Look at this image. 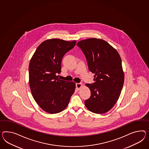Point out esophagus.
I'll list each match as a JSON object with an SVG mask.
<instances>
[{
  "label": "esophagus",
  "mask_w": 149,
  "mask_h": 149,
  "mask_svg": "<svg viewBox=\"0 0 149 149\" xmlns=\"http://www.w3.org/2000/svg\"><path fill=\"white\" fill-rule=\"evenodd\" d=\"M81 86H82V84H81V83H76V86L77 90H80V88L81 87Z\"/></svg>",
  "instance_id": "obj_1"
}]
</instances>
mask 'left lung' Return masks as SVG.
Returning a JSON list of instances; mask_svg holds the SVG:
<instances>
[{"instance_id":"1","label":"left lung","mask_w":149,"mask_h":149,"mask_svg":"<svg viewBox=\"0 0 149 149\" xmlns=\"http://www.w3.org/2000/svg\"><path fill=\"white\" fill-rule=\"evenodd\" d=\"M77 45L86 57L89 71L95 73V83L86 84L91 96L85 105L95 113H106L115 105L122 90L124 74L121 58L112 46L100 39L81 40Z\"/></svg>"}]
</instances>
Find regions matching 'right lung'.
<instances>
[{
	"mask_svg": "<svg viewBox=\"0 0 149 149\" xmlns=\"http://www.w3.org/2000/svg\"><path fill=\"white\" fill-rule=\"evenodd\" d=\"M76 41L51 39L41 43L29 64V85L36 103L46 112H61L68 105L76 84L59 79L63 57Z\"/></svg>",
	"mask_w": 149,
	"mask_h": 149,
	"instance_id": "right-lung-1",
	"label": "right lung"
}]
</instances>
